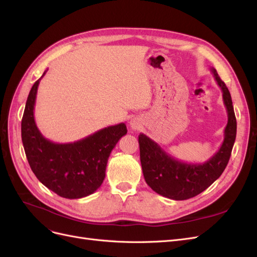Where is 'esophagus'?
<instances>
[{
  "label": "esophagus",
  "mask_w": 257,
  "mask_h": 257,
  "mask_svg": "<svg viewBox=\"0 0 257 257\" xmlns=\"http://www.w3.org/2000/svg\"><path fill=\"white\" fill-rule=\"evenodd\" d=\"M130 127L133 130V131H136V130H139L142 127V122L139 121L137 118H133L131 119L130 121Z\"/></svg>",
  "instance_id": "1"
}]
</instances>
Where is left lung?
I'll use <instances>...</instances> for the list:
<instances>
[{
  "instance_id": "1",
  "label": "left lung",
  "mask_w": 257,
  "mask_h": 257,
  "mask_svg": "<svg viewBox=\"0 0 257 257\" xmlns=\"http://www.w3.org/2000/svg\"><path fill=\"white\" fill-rule=\"evenodd\" d=\"M211 72L223 93V102L226 107L228 121L224 131L222 146L213 157L203 164H191L178 161L166 153L151 138L138 136L143 173L147 184L160 195L184 200L198 195L209 188L224 172L229 161L234 146L237 122L230 93L215 69Z\"/></svg>"
}]
</instances>
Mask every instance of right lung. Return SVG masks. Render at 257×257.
<instances>
[{"instance_id":"obj_1","label":"right lung","mask_w":257,"mask_h":257,"mask_svg":"<svg viewBox=\"0 0 257 257\" xmlns=\"http://www.w3.org/2000/svg\"><path fill=\"white\" fill-rule=\"evenodd\" d=\"M47 71L29 93L21 121L23 148L31 169L46 188L61 197L82 198L102 185L108 158L119 139L127 133L126 125L108 126L69 144H56L45 138L36 126L34 106L38 84Z\"/></svg>"}]
</instances>
